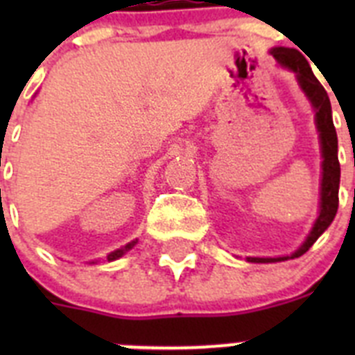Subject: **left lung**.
<instances>
[{"instance_id": "left-lung-1", "label": "left lung", "mask_w": 355, "mask_h": 355, "mask_svg": "<svg viewBox=\"0 0 355 355\" xmlns=\"http://www.w3.org/2000/svg\"><path fill=\"white\" fill-rule=\"evenodd\" d=\"M270 55L274 56L281 67L288 69L295 74L297 83L307 101L311 103L315 110V124L318 131L320 150H322V180H320V209L311 231L304 240L299 249L290 256L279 258H247L249 263H277L286 261L302 256L309 250V247L324 234L325 229L332 224L338 211V192H340V162H338V135L332 122V110L329 96L318 80L313 74L311 67L302 56V53L293 48H272Z\"/></svg>"}]
</instances>
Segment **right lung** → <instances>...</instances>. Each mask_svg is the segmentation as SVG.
<instances>
[{
    "instance_id": "obj_1",
    "label": "right lung",
    "mask_w": 355,
    "mask_h": 355,
    "mask_svg": "<svg viewBox=\"0 0 355 355\" xmlns=\"http://www.w3.org/2000/svg\"><path fill=\"white\" fill-rule=\"evenodd\" d=\"M137 241H139V240H133V241H130V243H126V245H124V247H121V249L114 250V252H110L108 256H106V259H108V261H115V259L122 258V256H124V254H126L128 250H131V249H133L135 245H137ZM90 263H97V261H90Z\"/></svg>"
}]
</instances>
